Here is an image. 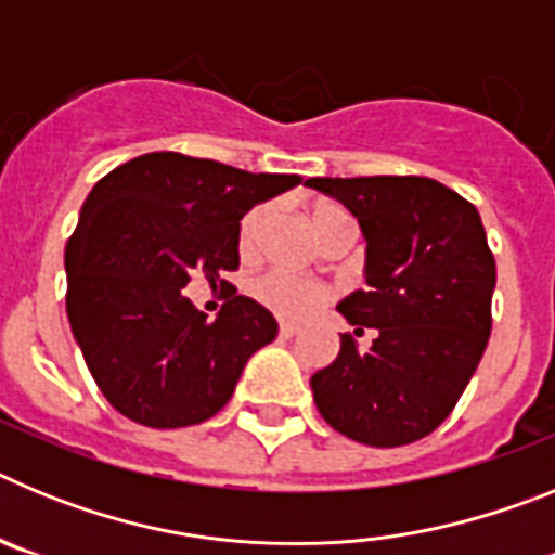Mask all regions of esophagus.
<instances>
[{"instance_id":"esophagus-1","label":"esophagus","mask_w":555,"mask_h":555,"mask_svg":"<svg viewBox=\"0 0 555 555\" xmlns=\"http://www.w3.org/2000/svg\"><path fill=\"white\" fill-rule=\"evenodd\" d=\"M294 333H297V325H292V322H281V336L283 338H292Z\"/></svg>"}]
</instances>
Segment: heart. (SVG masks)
Returning a JSON list of instances; mask_svg holds the SVG:
<instances>
[{
  "label": "heart",
  "mask_w": 555,
  "mask_h": 555,
  "mask_svg": "<svg viewBox=\"0 0 555 555\" xmlns=\"http://www.w3.org/2000/svg\"><path fill=\"white\" fill-rule=\"evenodd\" d=\"M269 219H272V208L267 203L253 205L244 214L242 222H238V253H242V258H255V255L261 253ZM311 224L322 242L333 230L356 228V219L341 205L320 203L313 208ZM253 294L263 306L272 308L274 313H281V317L294 322H302L308 317H313L333 297L331 288L322 286V283L302 281V278L283 272V269H274V272H267L263 278H258L253 286Z\"/></svg>",
  "instance_id": "1"
}]
</instances>
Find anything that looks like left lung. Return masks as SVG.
Instances as JSON below:
<instances>
[{"label": "left lung", "mask_w": 555, "mask_h": 555, "mask_svg": "<svg viewBox=\"0 0 555 555\" xmlns=\"http://www.w3.org/2000/svg\"><path fill=\"white\" fill-rule=\"evenodd\" d=\"M366 235V288L338 302L352 333L313 372L322 420L352 442L400 448L455 409L492 333L494 255L473 203L430 178H311Z\"/></svg>", "instance_id": "obj_1"}]
</instances>
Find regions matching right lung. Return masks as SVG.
Segmentation results:
<instances>
[{"mask_svg": "<svg viewBox=\"0 0 555 555\" xmlns=\"http://www.w3.org/2000/svg\"><path fill=\"white\" fill-rule=\"evenodd\" d=\"M297 183V175L146 152L91 189L66 244V313L119 414L185 428L224 409L249 356L278 336L272 313L222 281L238 269V222ZM199 273L229 288L217 321L179 294Z\"/></svg>", "mask_w": 555, "mask_h": 555, "instance_id": "right-lung-1", "label": "right lung"}]
</instances>
